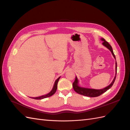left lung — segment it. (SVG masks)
<instances>
[{
	"instance_id": "obj_1",
	"label": "left lung",
	"mask_w": 130,
	"mask_h": 130,
	"mask_svg": "<svg viewBox=\"0 0 130 130\" xmlns=\"http://www.w3.org/2000/svg\"><path fill=\"white\" fill-rule=\"evenodd\" d=\"M102 40L103 41V44L110 50L111 53H112L113 56L116 59V57L115 54H114L112 46L110 45V44L108 43L104 39L102 38ZM117 62H116V76L113 79L112 83H111L109 86L105 87V88L103 89H100V90H96V89H87V88H84V87H81L78 85V80H77V78L76 77L75 80L73 82V83L72 84L74 90H75L77 93L84 95V96H89V97H96V96H100V95H102V94L104 93V92L107 91L108 89H109L110 87L113 86V85L114 83H115V80H116V75H117Z\"/></svg>"
}]
</instances>
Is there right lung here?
I'll use <instances>...</instances> for the list:
<instances>
[{
	"label": "right lung",
	"instance_id": "add662e5",
	"mask_svg": "<svg viewBox=\"0 0 130 130\" xmlns=\"http://www.w3.org/2000/svg\"><path fill=\"white\" fill-rule=\"evenodd\" d=\"M60 78V77L59 78H58L57 79V80L55 81V83L54 85V86H53V88L52 90L50 91L49 93H48L46 95H43V96H39V97H36V98H33L34 99H44V98H46L47 97H49L50 96H52L53 94H55V92H56L57 91V84L58 83V81H59Z\"/></svg>",
	"mask_w": 130,
	"mask_h": 130
}]
</instances>
